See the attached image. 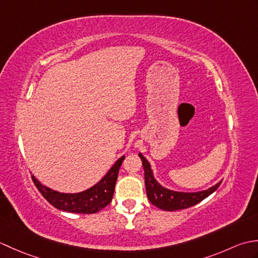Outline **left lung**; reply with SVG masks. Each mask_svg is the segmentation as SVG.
Returning a JSON list of instances; mask_svg holds the SVG:
<instances>
[{
  "mask_svg": "<svg viewBox=\"0 0 258 258\" xmlns=\"http://www.w3.org/2000/svg\"><path fill=\"white\" fill-rule=\"evenodd\" d=\"M139 156L141 157L142 162H143L147 197H149L153 205L161 208L163 211H179L199 204L200 202L205 200L207 196L214 193L222 183L220 182L211 188L203 191H196V193H183V191L169 190L164 188L163 186L156 182V179L153 176L150 163L146 161V158L141 153Z\"/></svg>",
  "mask_w": 258,
  "mask_h": 258,
  "instance_id": "left-lung-1",
  "label": "left lung"
}]
</instances>
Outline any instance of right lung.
Returning <instances> with one entry per match:
<instances>
[{"label": "right lung", "mask_w": 258, "mask_h": 258, "mask_svg": "<svg viewBox=\"0 0 258 258\" xmlns=\"http://www.w3.org/2000/svg\"><path fill=\"white\" fill-rule=\"evenodd\" d=\"M124 158L125 156L120 157L102 180L82 193H59V191L43 186L34 176H32V180L42 196L57 210L80 214L97 213L112 202L118 171Z\"/></svg>", "instance_id": "obj_1"}]
</instances>
